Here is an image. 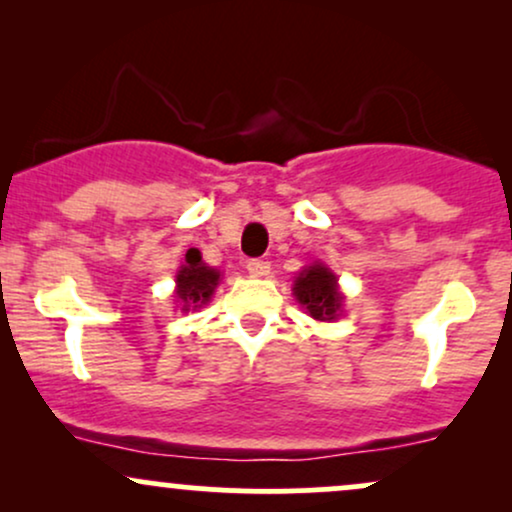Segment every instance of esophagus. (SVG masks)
<instances>
[{
	"instance_id": "34e87169",
	"label": "esophagus",
	"mask_w": 512,
	"mask_h": 512,
	"mask_svg": "<svg viewBox=\"0 0 512 512\" xmlns=\"http://www.w3.org/2000/svg\"><path fill=\"white\" fill-rule=\"evenodd\" d=\"M248 272L252 276H267L269 274V262L264 260H250L248 262Z\"/></svg>"
}]
</instances>
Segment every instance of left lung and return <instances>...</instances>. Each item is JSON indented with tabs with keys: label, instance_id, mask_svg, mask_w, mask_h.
Listing matches in <instances>:
<instances>
[{
	"label": "left lung",
	"instance_id": "left-lung-1",
	"mask_svg": "<svg viewBox=\"0 0 512 512\" xmlns=\"http://www.w3.org/2000/svg\"><path fill=\"white\" fill-rule=\"evenodd\" d=\"M293 296L296 301L308 310L310 317L322 322L337 320L342 313L344 296L339 293L337 286V274L330 272L322 262L310 264L301 274L296 276V284H293Z\"/></svg>",
	"mask_w": 512,
	"mask_h": 512
}]
</instances>
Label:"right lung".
I'll use <instances>...</instances> for the list:
<instances>
[{
    "mask_svg": "<svg viewBox=\"0 0 512 512\" xmlns=\"http://www.w3.org/2000/svg\"><path fill=\"white\" fill-rule=\"evenodd\" d=\"M221 272L214 267H207L202 262L199 250H187L185 264L175 274V296L182 305V310H197L204 303L211 301L214 289L219 286Z\"/></svg>",
    "mask_w": 512,
    "mask_h": 512,
    "instance_id": "1",
    "label": "right lung"
}]
</instances>
